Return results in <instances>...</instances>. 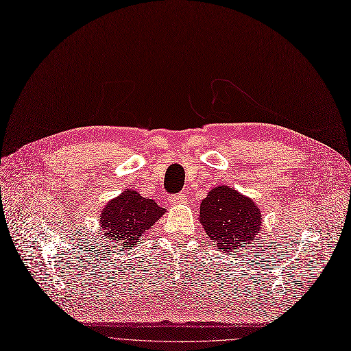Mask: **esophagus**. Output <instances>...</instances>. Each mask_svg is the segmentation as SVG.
<instances>
[{"mask_svg":"<svg viewBox=\"0 0 351 351\" xmlns=\"http://www.w3.org/2000/svg\"><path fill=\"white\" fill-rule=\"evenodd\" d=\"M171 202H172L173 205H180V204H186L188 199H186V197L184 195V193H179V195H173V197L171 198Z\"/></svg>","mask_w":351,"mask_h":351,"instance_id":"34e87169","label":"esophagus"}]
</instances>
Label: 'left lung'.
Returning <instances> with one entry per match:
<instances>
[{
    "instance_id": "obj_1",
    "label": "left lung",
    "mask_w": 351,
    "mask_h": 351,
    "mask_svg": "<svg viewBox=\"0 0 351 351\" xmlns=\"http://www.w3.org/2000/svg\"><path fill=\"white\" fill-rule=\"evenodd\" d=\"M199 223L224 252L250 245L262 231V215L256 204L227 185L215 186L202 199Z\"/></svg>"
}]
</instances>
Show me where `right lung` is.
Returning <instances> with one entry per match:
<instances>
[{"label": "right lung", "instance_id": "add662e5", "mask_svg": "<svg viewBox=\"0 0 351 351\" xmlns=\"http://www.w3.org/2000/svg\"><path fill=\"white\" fill-rule=\"evenodd\" d=\"M165 208L153 199L143 198L133 189L124 191L101 211V231L111 241L124 247L134 245L152 226L160 219Z\"/></svg>", "mask_w": 351, "mask_h": 351}]
</instances>
